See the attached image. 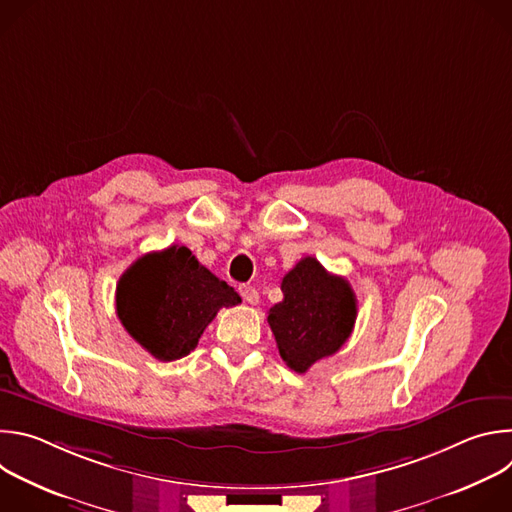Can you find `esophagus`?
<instances>
[{"instance_id":"1","label":"esophagus","mask_w":512,"mask_h":512,"mask_svg":"<svg viewBox=\"0 0 512 512\" xmlns=\"http://www.w3.org/2000/svg\"><path fill=\"white\" fill-rule=\"evenodd\" d=\"M239 291H241V298H243L247 304L255 306V304L259 302V291H257L253 285H241Z\"/></svg>"}]
</instances>
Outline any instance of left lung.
Masks as SVG:
<instances>
[{"instance_id": "1", "label": "left lung", "mask_w": 512, "mask_h": 512, "mask_svg": "<svg viewBox=\"0 0 512 512\" xmlns=\"http://www.w3.org/2000/svg\"><path fill=\"white\" fill-rule=\"evenodd\" d=\"M281 291L283 300L269 310L267 322L283 362L306 373L350 338L356 296L344 277L328 273L314 257H304L285 273Z\"/></svg>"}]
</instances>
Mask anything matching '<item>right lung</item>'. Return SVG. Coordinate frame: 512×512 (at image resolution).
I'll use <instances>...</instances> for the list:
<instances>
[{
    "instance_id": "right-lung-1",
    "label": "right lung",
    "mask_w": 512,
    "mask_h": 512,
    "mask_svg": "<svg viewBox=\"0 0 512 512\" xmlns=\"http://www.w3.org/2000/svg\"><path fill=\"white\" fill-rule=\"evenodd\" d=\"M115 302L129 336L170 362L190 354L216 312L241 304V298L190 249L172 245L139 257L121 275Z\"/></svg>"
}]
</instances>
